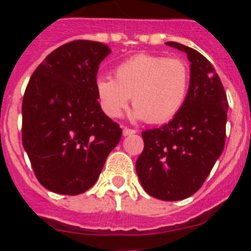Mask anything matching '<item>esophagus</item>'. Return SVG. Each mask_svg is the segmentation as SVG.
Listing matches in <instances>:
<instances>
[{"mask_svg": "<svg viewBox=\"0 0 251 251\" xmlns=\"http://www.w3.org/2000/svg\"><path fill=\"white\" fill-rule=\"evenodd\" d=\"M134 133H136V130L134 129H130V128H127V127L123 128V136L124 137L130 136V134H134Z\"/></svg>", "mask_w": 251, "mask_h": 251, "instance_id": "obj_1", "label": "esophagus"}]
</instances>
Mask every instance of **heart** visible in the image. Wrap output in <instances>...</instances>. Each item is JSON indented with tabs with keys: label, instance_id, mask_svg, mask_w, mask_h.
I'll use <instances>...</instances> for the list:
<instances>
[{
	"label": "heart",
	"instance_id": "heart-1",
	"mask_svg": "<svg viewBox=\"0 0 251 251\" xmlns=\"http://www.w3.org/2000/svg\"><path fill=\"white\" fill-rule=\"evenodd\" d=\"M112 77H98L95 88L101 109L110 118L123 114L132 97L136 119L159 124L182 108L190 86V69L177 57L138 54L119 64Z\"/></svg>",
	"mask_w": 251,
	"mask_h": 251
}]
</instances>
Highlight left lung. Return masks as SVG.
Instances as JSON below:
<instances>
[{"instance_id": "8db88e82", "label": "left lung", "mask_w": 251, "mask_h": 251, "mask_svg": "<svg viewBox=\"0 0 251 251\" xmlns=\"http://www.w3.org/2000/svg\"><path fill=\"white\" fill-rule=\"evenodd\" d=\"M190 60L187 98L174 119L142 132L145 148L136 162L142 187L163 201L199 191L225 146L227 98L212 64L195 49L166 43Z\"/></svg>"}]
</instances>
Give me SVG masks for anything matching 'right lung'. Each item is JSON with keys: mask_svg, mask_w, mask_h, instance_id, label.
<instances>
[{"mask_svg": "<svg viewBox=\"0 0 251 251\" xmlns=\"http://www.w3.org/2000/svg\"><path fill=\"white\" fill-rule=\"evenodd\" d=\"M109 54L104 44L75 40L49 54L26 86L22 145L49 191L74 196L89 190L121 141L122 128L101 110L95 88Z\"/></svg>", "mask_w": 251, "mask_h": 251, "instance_id": "add662e5", "label": "right lung"}]
</instances>
